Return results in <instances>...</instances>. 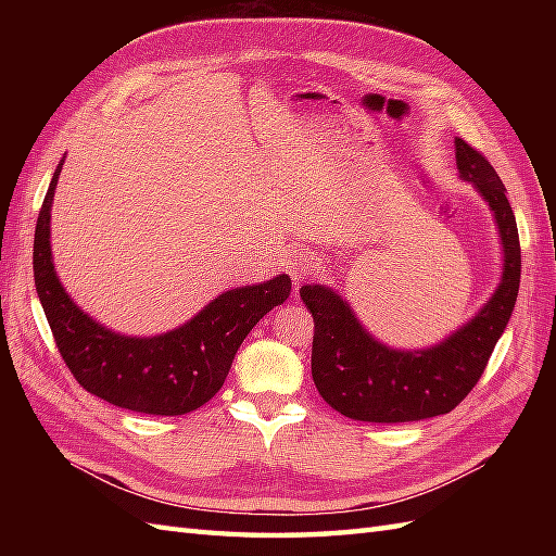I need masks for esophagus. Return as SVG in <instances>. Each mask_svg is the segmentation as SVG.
I'll use <instances>...</instances> for the list:
<instances>
[{
	"instance_id": "34e87169",
	"label": "esophagus",
	"mask_w": 556,
	"mask_h": 556,
	"mask_svg": "<svg viewBox=\"0 0 556 556\" xmlns=\"http://www.w3.org/2000/svg\"><path fill=\"white\" fill-rule=\"evenodd\" d=\"M285 269L296 281L305 279V275H308V271H311L308 251H305V248H289L287 257H285Z\"/></svg>"
}]
</instances>
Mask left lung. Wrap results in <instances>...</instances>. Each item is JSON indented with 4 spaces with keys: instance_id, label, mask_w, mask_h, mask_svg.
I'll list each match as a JSON object with an SVG mask.
<instances>
[{
    "instance_id": "1",
    "label": "left lung",
    "mask_w": 556,
    "mask_h": 556,
    "mask_svg": "<svg viewBox=\"0 0 556 556\" xmlns=\"http://www.w3.org/2000/svg\"><path fill=\"white\" fill-rule=\"evenodd\" d=\"M456 164L488 200L504 243V277L492 301L466 327L425 351H392L375 341L334 291L303 287L315 323L311 370L317 392L341 416L410 422L454 410L485 372L518 296L521 243L506 188L480 150L456 138Z\"/></svg>"
}]
</instances>
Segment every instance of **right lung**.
I'll return each instance as SVG.
<instances>
[{
    "instance_id": "add662e5",
    "label": "right lung",
    "mask_w": 556,
    "mask_h": 556,
    "mask_svg": "<svg viewBox=\"0 0 556 556\" xmlns=\"http://www.w3.org/2000/svg\"><path fill=\"white\" fill-rule=\"evenodd\" d=\"M59 164L42 200L33 241V277L42 311L66 368L86 392L150 416H184L215 396L248 332L285 303L291 279L279 275L257 287L222 293L174 332L136 339L100 327L66 296L50 251V207Z\"/></svg>"
}]
</instances>
